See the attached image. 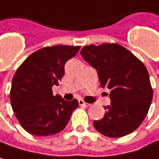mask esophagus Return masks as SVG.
<instances>
[{
	"label": "esophagus",
	"instance_id": "34e87169",
	"mask_svg": "<svg viewBox=\"0 0 159 159\" xmlns=\"http://www.w3.org/2000/svg\"><path fill=\"white\" fill-rule=\"evenodd\" d=\"M79 105L80 106H84V107H89L90 106V104H88V103H85L84 100H82V99H80L79 100Z\"/></svg>",
	"mask_w": 159,
	"mask_h": 159
}]
</instances>
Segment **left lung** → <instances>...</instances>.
<instances>
[{
    "mask_svg": "<svg viewBox=\"0 0 159 159\" xmlns=\"http://www.w3.org/2000/svg\"><path fill=\"white\" fill-rule=\"evenodd\" d=\"M81 55L96 69L101 87L110 90L111 106L104 107L105 116L94 121V128L108 137L134 132L146 118L153 98L146 66L130 51L116 43L86 45Z\"/></svg>",
    "mask_w": 159,
    "mask_h": 159,
    "instance_id": "obj_1",
    "label": "left lung"
}]
</instances>
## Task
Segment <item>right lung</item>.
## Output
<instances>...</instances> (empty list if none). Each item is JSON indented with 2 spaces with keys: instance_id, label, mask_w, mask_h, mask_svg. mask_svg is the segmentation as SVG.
Returning a JSON list of instances; mask_svg holds the SVG:
<instances>
[{
  "instance_id": "obj_1",
  "label": "right lung",
  "mask_w": 159,
  "mask_h": 159,
  "mask_svg": "<svg viewBox=\"0 0 159 159\" xmlns=\"http://www.w3.org/2000/svg\"><path fill=\"white\" fill-rule=\"evenodd\" d=\"M81 46H47L28 56L15 72L11 81L10 100L22 127L37 137L52 136L68 124L76 99L65 101L53 95L52 87L65 75V63Z\"/></svg>"
}]
</instances>
